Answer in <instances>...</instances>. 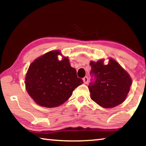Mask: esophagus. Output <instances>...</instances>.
I'll return each mask as SVG.
<instances>
[{
	"label": "esophagus",
	"instance_id": "obj_1",
	"mask_svg": "<svg viewBox=\"0 0 146 146\" xmlns=\"http://www.w3.org/2000/svg\"><path fill=\"white\" fill-rule=\"evenodd\" d=\"M83 81H84V84H87L88 82V78L87 77H85L83 78Z\"/></svg>",
	"mask_w": 146,
	"mask_h": 146
}]
</instances>
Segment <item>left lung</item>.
I'll use <instances>...</instances> for the list:
<instances>
[{"instance_id":"1","label":"left lung","mask_w":146,"mask_h":146,"mask_svg":"<svg viewBox=\"0 0 146 146\" xmlns=\"http://www.w3.org/2000/svg\"><path fill=\"white\" fill-rule=\"evenodd\" d=\"M90 73L95 81L90 83V98L103 108H112L125 100L132 84L129 74L115 60L109 58L108 64L104 60L91 61Z\"/></svg>"}]
</instances>
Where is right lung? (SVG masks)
<instances>
[{
	"label": "right lung",
	"mask_w": 146,
	"mask_h": 146,
	"mask_svg": "<svg viewBox=\"0 0 146 146\" xmlns=\"http://www.w3.org/2000/svg\"><path fill=\"white\" fill-rule=\"evenodd\" d=\"M60 50H52L36 58L30 65L25 77V87L31 98L47 108L61 105L71 96L83 81L71 67L68 57L59 60Z\"/></svg>",
	"instance_id": "add662e5"
}]
</instances>
